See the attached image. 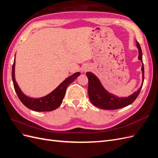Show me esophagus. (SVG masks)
I'll use <instances>...</instances> for the list:
<instances>
[{"label": "esophagus", "instance_id": "34e87169", "mask_svg": "<svg viewBox=\"0 0 158 158\" xmlns=\"http://www.w3.org/2000/svg\"><path fill=\"white\" fill-rule=\"evenodd\" d=\"M89 69H90V66L89 65H88V64L84 65L83 67H82V71L84 72V73H85V72H87L88 70H89Z\"/></svg>", "mask_w": 158, "mask_h": 158}]
</instances>
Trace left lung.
Returning a JSON list of instances; mask_svg holds the SVG:
<instances>
[{
	"instance_id": "left-lung-1",
	"label": "left lung",
	"mask_w": 158,
	"mask_h": 158,
	"mask_svg": "<svg viewBox=\"0 0 158 158\" xmlns=\"http://www.w3.org/2000/svg\"><path fill=\"white\" fill-rule=\"evenodd\" d=\"M138 49V60L142 62V82L140 88L128 97H117L116 95L109 93L106 89L99 79L94 74L88 72L86 76L88 78V95L90 102L93 105L100 109L106 110L117 109L125 107L134 102L139 95L144 79V68L142 62V52L140 44L136 41Z\"/></svg>"
}]
</instances>
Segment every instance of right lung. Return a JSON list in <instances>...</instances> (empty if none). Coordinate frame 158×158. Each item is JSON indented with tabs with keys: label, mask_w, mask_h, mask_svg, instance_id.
<instances>
[{
	"label": "right lung",
	"mask_w": 158,
	"mask_h": 158,
	"mask_svg": "<svg viewBox=\"0 0 158 158\" xmlns=\"http://www.w3.org/2000/svg\"><path fill=\"white\" fill-rule=\"evenodd\" d=\"M80 74V73H76L69 76L53 91L45 96L40 98H33L28 97L23 94L16 82L15 79V59L14 60L12 70V78L14 89L21 102L28 109L40 112L51 111L58 108L63 102L66 88Z\"/></svg>",
	"instance_id": "right-lung-1"
}]
</instances>
